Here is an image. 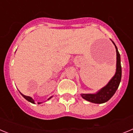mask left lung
<instances>
[{"label": "left lung", "mask_w": 133, "mask_h": 133, "mask_svg": "<svg viewBox=\"0 0 133 133\" xmlns=\"http://www.w3.org/2000/svg\"><path fill=\"white\" fill-rule=\"evenodd\" d=\"M113 43L116 49L117 52V69L115 75L111 80L104 87L98 90L97 93L95 94H81V97L84 99L87 100L88 101L91 102L93 103L101 104V103H106L114 95L115 92L117 91L119 86L122 76V69L121 65V56L118 51L117 46L115 45V43Z\"/></svg>", "instance_id": "obj_1"}]
</instances>
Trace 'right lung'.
Listing matches in <instances>:
<instances>
[{"mask_svg": "<svg viewBox=\"0 0 133 133\" xmlns=\"http://www.w3.org/2000/svg\"><path fill=\"white\" fill-rule=\"evenodd\" d=\"M20 93H21V95H22V96H23V97H24V98H25L26 100H27L28 101H29V102H30V103L35 104V101H34V100L32 99V98L31 97H28V96H25V95H23V94L21 93V92H20ZM52 98V97H50V98H48V100H49V99H50V98ZM41 103H38V104H41Z\"/></svg>", "mask_w": 133, "mask_h": 133, "instance_id": "right-lung-1", "label": "right lung"}]
</instances>
